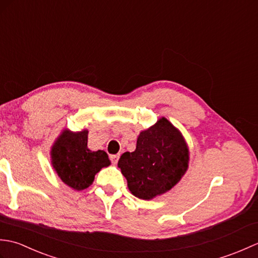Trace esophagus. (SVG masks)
<instances>
[{
  "mask_svg": "<svg viewBox=\"0 0 258 258\" xmlns=\"http://www.w3.org/2000/svg\"><path fill=\"white\" fill-rule=\"evenodd\" d=\"M118 158H119V154L116 155H111V161L113 164H116L118 162Z\"/></svg>",
  "mask_w": 258,
  "mask_h": 258,
  "instance_id": "1",
  "label": "esophagus"
}]
</instances>
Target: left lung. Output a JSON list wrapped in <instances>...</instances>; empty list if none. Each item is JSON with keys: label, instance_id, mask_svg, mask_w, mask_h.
Masks as SVG:
<instances>
[{"label": "left lung", "instance_id": "obj_1", "mask_svg": "<svg viewBox=\"0 0 258 258\" xmlns=\"http://www.w3.org/2000/svg\"><path fill=\"white\" fill-rule=\"evenodd\" d=\"M189 150L180 131L161 117L140 133L134 152H125L117 166L131 193L150 201L172 189L185 175Z\"/></svg>", "mask_w": 258, "mask_h": 258}]
</instances>
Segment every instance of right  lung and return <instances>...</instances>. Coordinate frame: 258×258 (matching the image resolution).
<instances>
[{
    "instance_id": "1",
    "label": "right lung",
    "mask_w": 258,
    "mask_h": 258,
    "mask_svg": "<svg viewBox=\"0 0 258 258\" xmlns=\"http://www.w3.org/2000/svg\"><path fill=\"white\" fill-rule=\"evenodd\" d=\"M89 131L72 132L63 130L51 149V163L64 184L75 190L92 185L95 175L103 167L111 165L106 152L91 151L87 147Z\"/></svg>"
}]
</instances>
